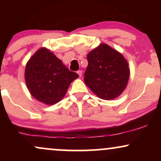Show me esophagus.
<instances>
[{"mask_svg": "<svg viewBox=\"0 0 161 161\" xmlns=\"http://www.w3.org/2000/svg\"><path fill=\"white\" fill-rule=\"evenodd\" d=\"M77 73H78V75L81 77L82 75V70H78V71H77Z\"/></svg>", "mask_w": 161, "mask_h": 161, "instance_id": "1", "label": "esophagus"}]
</instances>
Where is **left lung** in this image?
Masks as SVG:
<instances>
[{"label":"left lung","instance_id":"obj_1","mask_svg":"<svg viewBox=\"0 0 161 161\" xmlns=\"http://www.w3.org/2000/svg\"><path fill=\"white\" fill-rule=\"evenodd\" d=\"M87 60L86 86L101 99L111 100L120 95L129 78L128 63L123 55L101 44L88 53Z\"/></svg>","mask_w":161,"mask_h":161}]
</instances>
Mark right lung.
I'll use <instances>...</instances> for the list:
<instances>
[{
  "mask_svg": "<svg viewBox=\"0 0 161 161\" xmlns=\"http://www.w3.org/2000/svg\"><path fill=\"white\" fill-rule=\"evenodd\" d=\"M79 75L63 64L47 48H41L31 57L25 66V79L28 89L34 97L46 104L60 101L70 83Z\"/></svg>",
  "mask_w": 161,
  "mask_h": 161,
  "instance_id": "right-lung-1",
  "label": "right lung"
}]
</instances>
